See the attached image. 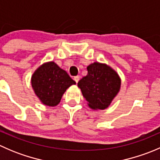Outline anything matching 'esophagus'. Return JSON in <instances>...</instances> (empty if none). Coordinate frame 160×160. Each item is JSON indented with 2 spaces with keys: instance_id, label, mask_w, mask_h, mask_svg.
<instances>
[{
  "instance_id": "1",
  "label": "esophagus",
  "mask_w": 160,
  "mask_h": 160,
  "mask_svg": "<svg viewBox=\"0 0 160 160\" xmlns=\"http://www.w3.org/2000/svg\"><path fill=\"white\" fill-rule=\"evenodd\" d=\"M80 76H76V77H74V78H73V80H75V82H76V83H78V81H79V80H80Z\"/></svg>"
}]
</instances>
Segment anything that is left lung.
<instances>
[{
	"label": "left lung",
	"instance_id": "1",
	"mask_svg": "<svg viewBox=\"0 0 160 160\" xmlns=\"http://www.w3.org/2000/svg\"><path fill=\"white\" fill-rule=\"evenodd\" d=\"M87 69L88 75L78 82V88L90 108L104 110L110 105L120 90V77L105 63L95 62Z\"/></svg>",
	"mask_w": 160,
	"mask_h": 160
}]
</instances>
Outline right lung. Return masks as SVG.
Returning a JSON list of instances; mask_svg holds the SVG:
<instances>
[{"label":"right lung","instance_id":"right-lung-1","mask_svg":"<svg viewBox=\"0 0 160 160\" xmlns=\"http://www.w3.org/2000/svg\"><path fill=\"white\" fill-rule=\"evenodd\" d=\"M32 89L43 104L56 106L62 95L76 82L65 70L53 61L42 64L32 74L31 79Z\"/></svg>","mask_w":160,"mask_h":160}]
</instances>
